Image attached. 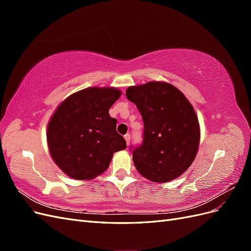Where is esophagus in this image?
<instances>
[{
    "mask_svg": "<svg viewBox=\"0 0 251 251\" xmlns=\"http://www.w3.org/2000/svg\"><path fill=\"white\" fill-rule=\"evenodd\" d=\"M125 139H126V144L128 146V143H130V140H131V136L128 135V134H126V135H125Z\"/></svg>",
    "mask_w": 251,
    "mask_h": 251,
    "instance_id": "1",
    "label": "esophagus"
}]
</instances>
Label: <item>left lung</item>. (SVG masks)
<instances>
[{
  "mask_svg": "<svg viewBox=\"0 0 251 251\" xmlns=\"http://www.w3.org/2000/svg\"><path fill=\"white\" fill-rule=\"evenodd\" d=\"M126 95L136 104L144 125L143 141L133 150L135 168L160 183L179 177L193 163L200 143L193 105L179 89L162 81L128 87Z\"/></svg>",
  "mask_w": 251,
  "mask_h": 251,
  "instance_id": "1",
  "label": "left lung"
}]
</instances>
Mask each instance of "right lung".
Instances as JSON below:
<instances>
[{
    "instance_id": "right-lung-1",
    "label": "right lung",
    "mask_w": 251,
    "mask_h": 251,
    "mask_svg": "<svg viewBox=\"0 0 251 251\" xmlns=\"http://www.w3.org/2000/svg\"><path fill=\"white\" fill-rule=\"evenodd\" d=\"M121 92L115 88H87L58 105L47 127L51 157L68 176L90 180L109 168L113 154L126 148L109 110Z\"/></svg>"
}]
</instances>
